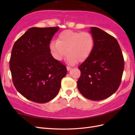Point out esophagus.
<instances>
[{"instance_id":"34e87169","label":"esophagus","mask_w":135,"mask_h":135,"mask_svg":"<svg viewBox=\"0 0 135 135\" xmlns=\"http://www.w3.org/2000/svg\"><path fill=\"white\" fill-rule=\"evenodd\" d=\"M71 69H72V68H71V67H67V70L68 71L71 70Z\"/></svg>"}]
</instances>
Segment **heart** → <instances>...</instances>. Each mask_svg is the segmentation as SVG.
<instances>
[{
	"instance_id": "heart-1",
	"label": "heart",
	"mask_w": 135,
	"mask_h": 135,
	"mask_svg": "<svg viewBox=\"0 0 135 135\" xmlns=\"http://www.w3.org/2000/svg\"><path fill=\"white\" fill-rule=\"evenodd\" d=\"M94 45V38L90 33L65 30L59 34L57 41L51 42L49 47L57 61H61L67 53V62L74 64L86 61L92 53Z\"/></svg>"
}]
</instances>
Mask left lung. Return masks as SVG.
<instances>
[{"label":"left lung","mask_w":135,"mask_h":135,"mask_svg":"<svg viewBox=\"0 0 135 135\" xmlns=\"http://www.w3.org/2000/svg\"><path fill=\"white\" fill-rule=\"evenodd\" d=\"M90 32L94 38V48L89 57L79 66L81 74L77 86L86 99L99 101L118 89L124 60L115 38L97 27H91Z\"/></svg>","instance_id":"obj_1"}]
</instances>
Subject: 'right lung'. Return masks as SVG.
Returning <instances> with one entry per match:
<instances>
[{
  "label": "right lung",
  "mask_w": 135,
  "mask_h": 135,
  "mask_svg": "<svg viewBox=\"0 0 135 135\" xmlns=\"http://www.w3.org/2000/svg\"><path fill=\"white\" fill-rule=\"evenodd\" d=\"M59 27H32L14 44L10 70L14 86L28 100L45 103L56 96L67 68L53 58L49 45Z\"/></svg>",
  "instance_id": "right-lung-1"
}]
</instances>
